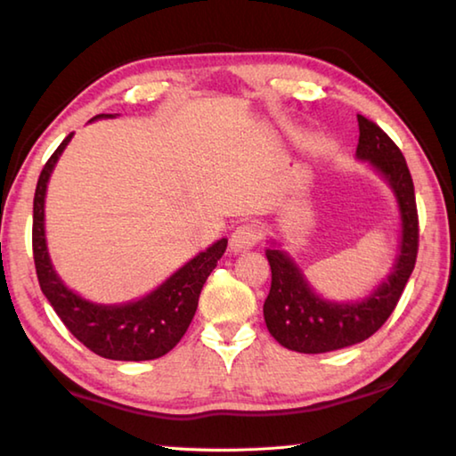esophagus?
<instances>
[{
    "label": "esophagus",
    "mask_w": 456,
    "mask_h": 456,
    "mask_svg": "<svg viewBox=\"0 0 456 456\" xmlns=\"http://www.w3.org/2000/svg\"><path fill=\"white\" fill-rule=\"evenodd\" d=\"M261 239V229L257 223H243V225H239L233 235H231V251L233 253H241L251 249V247H256Z\"/></svg>",
    "instance_id": "34e87169"
}]
</instances>
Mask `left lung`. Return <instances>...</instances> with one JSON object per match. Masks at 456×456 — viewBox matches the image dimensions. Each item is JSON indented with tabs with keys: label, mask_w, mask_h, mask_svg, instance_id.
Returning <instances> with one entry per match:
<instances>
[{
	"label": "left lung",
	"mask_w": 456,
	"mask_h": 456,
	"mask_svg": "<svg viewBox=\"0 0 456 456\" xmlns=\"http://www.w3.org/2000/svg\"><path fill=\"white\" fill-rule=\"evenodd\" d=\"M358 159L370 160L386 176L398 199L403 215L398 261L388 280L364 302L331 304L315 296L302 272L283 251L267 247L272 288L264 304V315L269 334L288 350L322 354L364 342L376 334L395 312L419 256V211L414 183L403 152L376 122L362 114H358Z\"/></svg>",
	"instance_id": "obj_1"
}]
</instances>
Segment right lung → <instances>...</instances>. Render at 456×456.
<instances>
[{
  "instance_id": "add662e5",
  "label": "right lung",
  "mask_w": 456,
  "mask_h": 456,
  "mask_svg": "<svg viewBox=\"0 0 456 456\" xmlns=\"http://www.w3.org/2000/svg\"><path fill=\"white\" fill-rule=\"evenodd\" d=\"M100 117L104 114H98L96 118ZM70 138L72 133L60 142L48 163L44 165L34 195L32 249L40 288L58 318L72 331V336L98 356L126 362L165 356L187 331L192 315L197 312L200 289L225 253L227 239H221L207 251L199 253L171 280H167L159 289L138 302L125 305H96L76 296L53 272L44 235L45 187H48L53 165Z\"/></svg>"
}]
</instances>
